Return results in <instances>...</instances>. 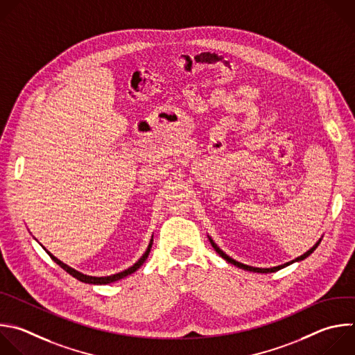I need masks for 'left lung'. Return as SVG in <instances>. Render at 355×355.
Instances as JSON below:
<instances>
[{
	"label": "left lung",
	"mask_w": 355,
	"mask_h": 355,
	"mask_svg": "<svg viewBox=\"0 0 355 355\" xmlns=\"http://www.w3.org/2000/svg\"><path fill=\"white\" fill-rule=\"evenodd\" d=\"M207 239H209V241H210V244H211V247L214 248V251L224 259V261H227L228 263H231V265H234V266H237V268H240V269H244V270H248V272H254V273H275V272H277V270H280V269H283V268H286V266H290L291 263H295V262H301V261H304V259H306L316 248H318V245L320 244V241H322V237L316 241V244L312 247V248H309L305 254H302L301 257H298V258H295V259H293V261H290V262H286V263H283V265H279V266H273V268H255V266H250V265H245V263H241V262H239V261H235V259H232L231 257H228L223 250H220V247L213 241V239L210 237V235L207 234Z\"/></svg>",
	"instance_id": "1"
}]
</instances>
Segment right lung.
<instances>
[{
	"mask_svg": "<svg viewBox=\"0 0 355 355\" xmlns=\"http://www.w3.org/2000/svg\"><path fill=\"white\" fill-rule=\"evenodd\" d=\"M152 244H153V234H152V239H150V241H149V245H148V248H146V251H145V254L131 266V268H128V269H125V270H123V272H118V273H115V275H110V276H101V277H97V276H89V275H85V273H82V272H79V270H76V269H73V268H71V266H68L67 263H64V262H61L58 258H55L51 252H49L43 245V248H44V251L50 255V258L57 263V265H60L67 273H69L72 277H75V279H78L79 282H82V283H87V284H108V283H112V282H116V280H120V279H124V277H127V276H130V275H132L134 272H137L142 265H144V262L148 259V257H149V252H150V248H152Z\"/></svg>",
	"mask_w": 355,
	"mask_h": 355,
	"instance_id": "add662e5",
	"label": "right lung"
}]
</instances>
